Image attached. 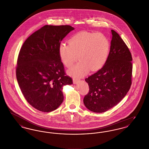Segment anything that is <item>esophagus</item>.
I'll return each instance as SVG.
<instances>
[{
  "label": "esophagus",
  "mask_w": 149,
  "mask_h": 149,
  "mask_svg": "<svg viewBox=\"0 0 149 149\" xmlns=\"http://www.w3.org/2000/svg\"><path fill=\"white\" fill-rule=\"evenodd\" d=\"M79 81V80L78 79L73 78V83L74 84H77Z\"/></svg>",
  "instance_id": "obj_1"
}]
</instances>
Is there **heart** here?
<instances>
[{
  "label": "heart",
  "instance_id": "heart-1",
  "mask_svg": "<svg viewBox=\"0 0 149 149\" xmlns=\"http://www.w3.org/2000/svg\"><path fill=\"white\" fill-rule=\"evenodd\" d=\"M69 45L61 43L58 46V55L64 65L70 68L79 58L80 61L69 73L80 77L89 69L97 71L106 64L109 55L110 42L106 36L102 33L79 32L68 40Z\"/></svg>",
  "mask_w": 149,
  "mask_h": 149
}]
</instances>
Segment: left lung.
Here are the masks:
<instances>
[{
  "instance_id": "8db88e82",
  "label": "left lung",
  "mask_w": 149,
  "mask_h": 149,
  "mask_svg": "<svg viewBox=\"0 0 149 149\" xmlns=\"http://www.w3.org/2000/svg\"><path fill=\"white\" fill-rule=\"evenodd\" d=\"M106 64L85 79L89 91L83 99L85 107L103 113L116 106L129 91L132 83V58L126 43L113 29Z\"/></svg>"
}]
</instances>
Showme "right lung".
Listing matches in <instances>:
<instances>
[{"mask_svg":"<svg viewBox=\"0 0 149 149\" xmlns=\"http://www.w3.org/2000/svg\"><path fill=\"white\" fill-rule=\"evenodd\" d=\"M74 29L69 25H45L29 37L20 50L17 81L25 99L40 111L56 109L64 100L63 86L72 84L64 71L58 46Z\"/></svg>","mask_w":149,"mask_h":149,"instance_id":"add662e5","label":"right lung"}]
</instances>
